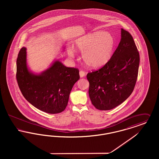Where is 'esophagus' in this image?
<instances>
[{"instance_id":"1","label":"esophagus","mask_w":159,"mask_h":159,"mask_svg":"<svg viewBox=\"0 0 159 159\" xmlns=\"http://www.w3.org/2000/svg\"><path fill=\"white\" fill-rule=\"evenodd\" d=\"M85 75H86V72L84 71L83 70H80L79 71V75H80V77H83L85 76Z\"/></svg>"}]
</instances>
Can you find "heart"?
I'll list each match as a JSON object with an SVG mask.
<instances>
[{
    "mask_svg": "<svg viewBox=\"0 0 159 159\" xmlns=\"http://www.w3.org/2000/svg\"><path fill=\"white\" fill-rule=\"evenodd\" d=\"M114 39L108 32L97 31L77 38L73 43L77 50L82 51L81 58L89 67L99 68L110 59L114 48ZM68 56L75 57L73 49H67Z\"/></svg>",
    "mask_w": 159,
    "mask_h": 159,
    "instance_id": "1",
    "label": "heart"
}]
</instances>
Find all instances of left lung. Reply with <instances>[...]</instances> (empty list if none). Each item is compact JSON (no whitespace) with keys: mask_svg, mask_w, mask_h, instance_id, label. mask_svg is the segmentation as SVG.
I'll use <instances>...</instances> for the list:
<instances>
[{"mask_svg":"<svg viewBox=\"0 0 159 159\" xmlns=\"http://www.w3.org/2000/svg\"><path fill=\"white\" fill-rule=\"evenodd\" d=\"M139 64V54L134 39L121 29L120 42L110 60L86 76L93 106L99 110H110L124 102L134 89Z\"/></svg>","mask_w":159,"mask_h":159,"instance_id":"8db88e82","label":"left lung"}]
</instances>
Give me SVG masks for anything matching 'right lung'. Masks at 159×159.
I'll use <instances>...</instances> for the list:
<instances>
[{
    "instance_id": "1",
    "label": "right lung",
    "mask_w": 159,
    "mask_h": 159,
    "mask_svg": "<svg viewBox=\"0 0 159 159\" xmlns=\"http://www.w3.org/2000/svg\"><path fill=\"white\" fill-rule=\"evenodd\" d=\"M16 78L24 97L31 105L47 113L57 114L66 109L80 76L77 68L67 67L58 60L40 75L31 73L27 66L26 48L23 47L16 60Z\"/></svg>"
}]
</instances>
